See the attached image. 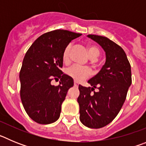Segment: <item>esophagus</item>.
<instances>
[{
    "instance_id": "34e87169",
    "label": "esophagus",
    "mask_w": 146,
    "mask_h": 146,
    "mask_svg": "<svg viewBox=\"0 0 146 146\" xmlns=\"http://www.w3.org/2000/svg\"><path fill=\"white\" fill-rule=\"evenodd\" d=\"M74 86H78V82L77 81H74Z\"/></svg>"
}]
</instances>
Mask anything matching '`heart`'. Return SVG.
Segmentation results:
<instances>
[{
	"label": "heart",
	"instance_id": "heart-1",
	"mask_svg": "<svg viewBox=\"0 0 146 146\" xmlns=\"http://www.w3.org/2000/svg\"><path fill=\"white\" fill-rule=\"evenodd\" d=\"M71 45L69 44L64 49L63 52V60L64 63H67L69 60V54H70ZM88 52L90 58L91 60H96L100 54V50L99 47L95 45L90 44L88 46ZM66 73L68 76L75 80L76 81H81L86 79L91 73V69L88 67L80 66L78 65H73L69 67L66 70Z\"/></svg>",
	"mask_w": 146,
	"mask_h": 146
}]
</instances>
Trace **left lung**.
Wrapping results in <instances>:
<instances>
[{
  "label": "left lung",
  "mask_w": 146,
  "mask_h": 146,
  "mask_svg": "<svg viewBox=\"0 0 146 146\" xmlns=\"http://www.w3.org/2000/svg\"><path fill=\"white\" fill-rule=\"evenodd\" d=\"M87 36L102 47L106 61L100 72L88 81L92 87L79 85L80 120L87 127L99 129L109 124L123 106L131 84V66L123 49L114 42L98 35Z\"/></svg>",
  "instance_id": "1"
}]
</instances>
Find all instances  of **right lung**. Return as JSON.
Wrapping results in <instances>:
<instances>
[{
	"label": "right lung",
	"mask_w": 146,
	"mask_h": 146,
	"mask_svg": "<svg viewBox=\"0 0 146 146\" xmlns=\"http://www.w3.org/2000/svg\"><path fill=\"white\" fill-rule=\"evenodd\" d=\"M66 30H55L40 36L28 49L20 72V97L29 117L40 124L54 123L60 117L61 104L74 86L64 74L63 52L72 40L81 36ZM60 79L59 85L51 84Z\"/></svg>",
	"instance_id": "1"
}]
</instances>
